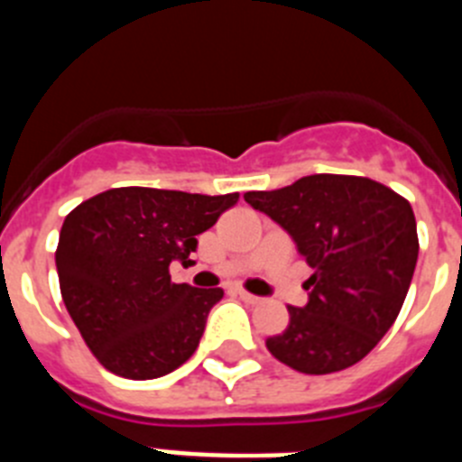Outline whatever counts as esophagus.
I'll return each instance as SVG.
<instances>
[{
	"mask_svg": "<svg viewBox=\"0 0 462 462\" xmlns=\"http://www.w3.org/2000/svg\"><path fill=\"white\" fill-rule=\"evenodd\" d=\"M238 298L247 305H259L261 303L259 296H254V293H250V291H245V289H238Z\"/></svg>",
	"mask_w": 462,
	"mask_h": 462,
	"instance_id": "34e87169",
	"label": "esophagus"
}]
</instances>
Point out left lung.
<instances>
[{
  "label": "left lung",
  "instance_id": "1",
  "mask_svg": "<svg viewBox=\"0 0 462 462\" xmlns=\"http://www.w3.org/2000/svg\"><path fill=\"white\" fill-rule=\"evenodd\" d=\"M293 238L312 275L308 305L268 352L305 374L345 370L373 352L410 291L419 236L410 201L361 175L317 173L273 191H247Z\"/></svg>",
  "mask_w": 462,
  "mask_h": 462
}]
</instances>
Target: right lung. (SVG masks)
I'll return each instance as SVG.
<instances>
[{
	"mask_svg": "<svg viewBox=\"0 0 462 462\" xmlns=\"http://www.w3.org/2000/svg\"><path fill=\"white\" fill-rule=\"evenodd\" d=\"M238 203L152 187L101 191L67 215L55 263L62 300L97 361L126 379L164 377L196 352L222 289L171 282L196 236Z\"/></svg>",
	"mask_w": 462,
	"mask_h": 462,
	"instance_id": "add662e5",
	"label": "right lung"
}]
</instances>
